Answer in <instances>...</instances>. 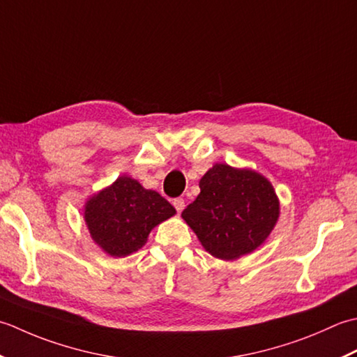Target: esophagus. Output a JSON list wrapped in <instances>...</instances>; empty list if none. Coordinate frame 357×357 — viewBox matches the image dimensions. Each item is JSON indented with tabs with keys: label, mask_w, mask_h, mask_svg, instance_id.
I'll return each mask as SVG.
<instances>
[{
	"label": "esophagus",
	"mask_w": 357,
	"mask_h": 357,
	"mask_svg": "<svg viewBox=\"0 0 357 357\" xmlns=\"http://www.w3.org/2000/svg\"><path fill=\"white\" fill-rule=\"evenodd\" d=\"M172 205H174V208L177 209V213L180 214L181 211L185 209V200L183 199H174V202H172Z\"/></svg>",
	"instance_id": "1"
}]
</instances>
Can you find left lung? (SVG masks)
Segmentation results:
<instances>
[{
  "mask_svg": "<svg viewBox=\"0 0 357 357\" xmlns=\"http://www.w3.org/2000/svg\"><path fill=\"white\" fill-rule=\"evenodd\" d=\"M199 186L200 194L181 217L211 256L234 260L252 252L278 223V195L256 171L215 163Z\"/></svg>",
  "mask_w": 357,
  "mask_h": 357,
  "instance_id": "obj_1",
  "label": "left lung"
}]
</instances>
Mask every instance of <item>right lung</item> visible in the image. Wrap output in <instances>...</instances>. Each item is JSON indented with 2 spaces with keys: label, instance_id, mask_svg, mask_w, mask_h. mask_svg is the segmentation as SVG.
I'll return each mask as SVG.
<instances>
[{
  "label": "right lung",
  "instance_id": "right-lung-1",
  "mask_svg": "<svg viewBox=\"0 0 357 357\" xmlns=\"http://www.w3.org/2000/svg\"><path fill=\"white\" fill-rule=\"evenodd\" d=\"M174 214L176 209L168 200L128 176L119 177L84 205L92 240L112 257H126L140 250L152 228Z\"/></svg>",
  "mask_w": 357,
  "mask_h": 357
}]
</instances>
